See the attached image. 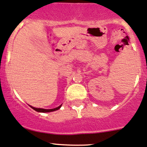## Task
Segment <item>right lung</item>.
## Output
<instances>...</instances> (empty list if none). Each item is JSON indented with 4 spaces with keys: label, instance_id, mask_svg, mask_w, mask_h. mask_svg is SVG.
Returning a JSON list of instances; mask_svg holds the SVG:
<instances>
[{
    "label": "right lung",
    "instance_id": "1",
    "mask_svg": "<svg viewBox=\"0 0 147 147\" xmlns=\"http://www.w3.org/2000/svg\"><path fill=\"white\" fill-rule=\"evenodd\" d=\"M62 104L61 105H59V107H55V108H53V109H44V108H37V107H34L31 105H30V107H31L33 110H34L35 111L39 112V113H49V112H53V111H56V110H59L60 109V107H61Z\"/></svg>",
    "mask_w": 147,
    "mask_h": 147
}]
</instances>
